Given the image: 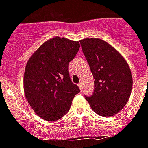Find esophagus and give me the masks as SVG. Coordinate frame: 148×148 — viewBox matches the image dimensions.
I'll use <instances>...</instances> for the list:
<instances>
[{
  "mask_svg": "<svg viewBox=\"0 0 148 148\" xmlns=\"http://www.w3.org/2000/svg\"><path fill=\"white\" fill-rule=\"evenodd\" d=\"M78 85H79V88H80V90H82V83L80 82Z\"/></svg>",
  "mask_w": 148,
  "mask_h": 148,
  "instance_id": "34e87169",
  "label": "esophagus"
}]
</instances>
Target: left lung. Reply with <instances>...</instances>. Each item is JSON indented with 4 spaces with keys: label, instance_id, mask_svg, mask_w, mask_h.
<instances>
[{
    "label": "left lung",
    "instance_id": "obj_1",
    "mask_svg": "<svg viewBox=\"0 0 148 148\" xmlns=\"http://www.w3.org/2000/svg\"><path fill=\"white\" fill-rule=\"evenodd\" d=\"M80 44L95 79L93 95L85 99L98 115H116L131 95L132 76L129 64L119 51L102 39L87 38Z\"/></svg>",
    "mask_w": 148,
    "mask_h": 148
}]
</instances>
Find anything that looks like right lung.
<instances>
[{"instance_id": "1", "label": "right lung", "mask_w": 148, "mask_h": 148, "mask_svg": "<svg viewBox=\"0 0 148 148\" xmlns=\"http://www.w3.org/2000/svg\"><path fill=\"white\" fill-rule=\"evenodd\" d=\"M79 47V41L54 37L42 44L28 60L24 92L28 103L41 119L52 122L62 118L80 91L70 80L68 70Z\"/></svg>"}]
</instances>
